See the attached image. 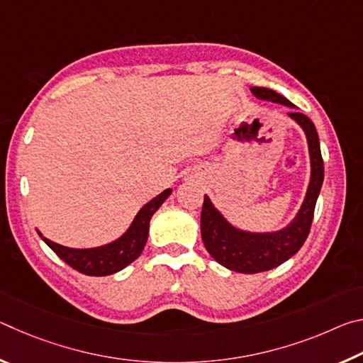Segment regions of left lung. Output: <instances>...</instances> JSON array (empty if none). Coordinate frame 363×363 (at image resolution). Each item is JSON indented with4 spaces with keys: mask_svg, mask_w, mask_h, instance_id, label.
<instances>
[{
    "mask_svg": "<svg viewBox=\"0 0 363 363\" xmlns=\"http://www.w3.org/2000/svg\"><path fill=\"white\" fill-rule=\"evenodd\" d=\"M257 99L284 104L286 107H294L293 104L275 91L269 88H251ZM298 125L303 128L311 157V181L307 186L303 205L296 216L284 229L275 232H248L233 227L220 211L211 203L210 196L205 195L203 208H201V240L205 243L214 259L220 266L242 274H257L280 266L290 259L303 247L309 235L312 218H314L315 203L323 184V160L320 152L318 134L312 123L304 113H288Z\"/></svg>",
    "mask_w": 363,
    "mask_h": 363,
    "instance_id": "obj_1",
    "label": "left lung"
}]
</instances>
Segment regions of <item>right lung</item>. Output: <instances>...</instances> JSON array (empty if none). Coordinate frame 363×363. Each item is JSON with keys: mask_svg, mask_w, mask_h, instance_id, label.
<instances>
[{"mask_svg": "<svg viewBox=\"0 0 363 363\" xmlns=\"http://www.w3.org/2000/svg\"><path fill=\"white\" fill-rule=\"evenodd\" d=\"M173 190L167 189L162 194L152 199L149 203H145L140 208L136 218L128 227V230L123 233L120 238L115 242L102 245L97 248H69L62 247V245L54 243L49 238H43L49 248L56 253L60 259L69 264L78 272L84 275H91V277H104V275H112L118 270L125 269L128 264L136 261L143 253V250L147 243V237H149V224L150 219L164 200L168 199Z\"/></svg>", "mask_w": 363, "mask_h": 363, "instance_id": "obj_1", "label": "right lung"}]
</instances>
